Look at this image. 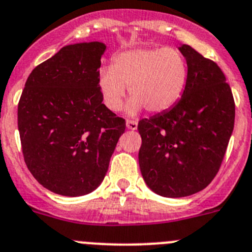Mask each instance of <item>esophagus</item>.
<instances>
[{
  "label": "esophagus",
  "instance_id": "esophagus-1",
  "mask_svg": "<svg viewBox=\"0 0 252 252\" xmlns=\"http://www.w3.org/2000/svg\"><path fill=\"white\" fill-rule=\"evenodd\" d=\"M126 127H127L128 130H136V128H137V121H135V120H127V121H126Z\"/></svg>",
  "mask_w": 252,
  "mask_h": 252
}]
</instances>
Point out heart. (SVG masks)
Wrapping results in <instances>:
<instances>
[{
	"instance_id": "heart-1",
	"label": "heart",
	"mask_w": 252,
	"mask_h": 252,
	"mask_svg": "<svg viewBox=\"0 0 252 252\" xmlns=\"http://www.w3.org/2000/svg\"><path fill=\"white\" fill-rule=\"evenodd\" d=\"M188 78V61L177 48L137 47L115 55L111 67H101L98 87L108 110H121L128 87V115L142 108L156 114L176 105Z\"/></svg>"
}]
</instances>
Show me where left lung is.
<instances>
[{
  "mask_svg": "<svg viewBox=\"0 0 252 252\" xmlns=\"http://www.w3.org/2000/svg\"><path fill=\"white\" fill-rule=\"evenodd\" d=\"M179 50L189 64L181 98L137 126L142 177L163 197H185L206 188L220 168L235 122L234 97L221 68L191 46Z\"/></svg>",
  "mask_w": 252,
  "mask_h": 252,
  "instance_id": "obj_1",
  "label": "left lung"
}]
</instances>
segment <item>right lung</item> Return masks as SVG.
I'll list each match as a JSON object with an SVG mask.
<instances>
[{
	"instance_id": "add662e5",
	"label": "right lung",
	"mask_w": 252,
	"mask_h": 252,
	"mask_svg": "<svg viewBox=\"0 0 252 252\" xmlns=\"http://www.w3.org/2000/svg\"><path fill=\"white\" fill-rule=\"evenodd\" d=\"M102 42L62 47L33 68L18 102L25 162L43 188L82 196L102 182L126 122L102 103Z\"/></svg>"
}]
</instances>
